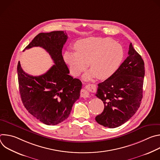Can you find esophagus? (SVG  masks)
Returning a JSON list of instances; mask_svg holds the SVG:
<instances>
[{"instance_id": "34e87169", "label": "esophagus", "mask_w": 160, "mask_h": 160, "mask_svg": "<svg viewBox=\"0 0 160 160\" xmlns=\"http://www.w3.org/2000/svg\"><path fill=\"white\" fill-rule=\"evenodd\" d=\"M96 90V85L94 84L86 85L81 90V97L83 98H90V92H93Z\"/></svg>"}]
</instances>
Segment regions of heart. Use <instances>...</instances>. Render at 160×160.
<instances>
[{
  "mask_svg": "<svg viewBox=\"0 0 160 160\" xmlns=\"http://www.w3.org/2000/svg\"><path fill=\"white\" fill-rule=\"evenodd\" d=\"M75 51H66L63 54L73 76L79 75L87 66L90 70L83 78L90 80L94 77L105 80L118 70L123 58L121 45L109 38L90 37L80 39L74 44Z\"/></svg>",
  "mask_w": 160,
  "mask_h": 160,
  "instance_id": "obj_1",
  "label": "heart"
}]
</instances>
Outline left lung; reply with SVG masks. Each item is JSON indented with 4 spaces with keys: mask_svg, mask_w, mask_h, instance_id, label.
Listing matches in <instances>:
<instances>
[{
    "mask_svg": "<svg viewBox=\"0 0 160 160\" xmlns=\"http://www.w3.org/2000/svg\"><path fill=\"white\" fill-rule=\"evenodd\" d=\"M128 56L116 72L98 84L96 96L104 104L96 122L110 128L127 122L138 111L142 99L144 62L130 43Z\"/></svg>",
    "mask_w": 160,
    "mask_h": 160,
    "instance_id": "8db88e82",
    "label": "left lung"
}]
</instances>
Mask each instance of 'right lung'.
Returning <instances> with one entry per match:
<instances>
[{
  "instance_id": "obj_1",
  "label": "right lung",
  "mask_w": 160,
  "mask_h": 160,
  "mask_svg": "<svg viewBox=\"0 0 160 160\" xmlns=\"http://www.w3.org/2000/svg\"><path fill=\"white\" fill-rule=\"evenodd\" d=\"M67 39L63 31L40 33L24 49L40 47L49 54L54 64L43 75L34 77L27 74L19 61L17 66L22 104L31 115L48 125H57L68 118L73 104L80 98L82 83L69 75L62 56Z\"/></svg>"
}]
</instances>
